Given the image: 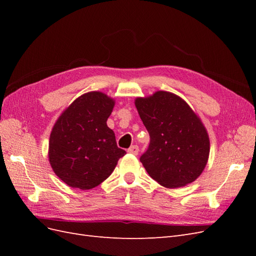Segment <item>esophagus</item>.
Wrapping results in <instances>:
<instances>
[{"mask_svg": "<svg viewBox=\"0 0 256 256\" xmlns=\"http://www.w3.org/2000/svg\"><path fill=\"white\" fill-rule=\"evenodd\" d=\"M138 145H132V146H130L129 148H128V152H130V154H138Z\"/></svg>", "mask_w": 256, "mask_h": 256, "instance_id": "1", "label": "esophagus"}]
</instances>
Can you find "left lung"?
I'll use <instances>...</instances> for the list:
<instances>
[{
	"mask_svg": "<svg viewBox=\"0 0 256 256\" xmlns=\"http://www.w3.org/2000/svg\"><path fill=\"white\" fill-rule=\"evenodd\" d=\"M136 106L150 138L140 157L147 173L166 188L194 182L209 154V138L196 114L180 97L162 90L136 98Z\"/></svg>",
	"mask_w": 256,
	"mask_h": 256,
	"instance_id": "8db88e82",
	"label": "left lung"
}]
</instances>
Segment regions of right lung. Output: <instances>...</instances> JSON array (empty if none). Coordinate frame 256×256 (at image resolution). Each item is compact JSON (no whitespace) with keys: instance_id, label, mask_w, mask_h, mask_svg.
<instances>
[{"instance_id":"right-lung-1","label":"right lung","mask_w":256,"mask_h":256,"mask_svg":"<svg viewBox=\"0 0 256 256\" xmlns=\"http://www.w3.org/2000/svg\"><path fill=\"white\" fill-rule=\"evenodd\" d=\"M113 106V99L90 92L76 98L54 125L49 142L50 164L70 187H96L126 154L118 147L114 131L106 126Z\"/></svg>"}]
</instances>
